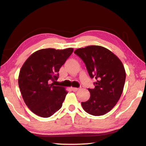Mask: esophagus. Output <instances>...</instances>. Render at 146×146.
Wrapping results in <instances>:
<instances>
[{
	"label": "esophagus",
	"mask_w": 146,
	"mask_h": 146,
	"mask_svg": "<svg viewBox=\"0 0 146 146\" xmlns=\"http://www.w3.org/2000/svg\"><path fill=\"white\" fill-rule=\"evenodd\" d=\"M71 90H72L73 91H77L79 90H80V88H71Z\"/></svg>",
	"instance_id": "esophagus-1"
}]
</instances>
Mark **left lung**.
Wrapping results in <instances>:
<instances>
[{
  "instance_id": "left-lung-1",
  "label": "left lung",
  "mask_w": 146,
  "mask_h": 146,
  "mask_svg": "<svg viewBox=\"0 0 146 146\" xmlns=\"http://www.w3.org/2000/svg\"><path fill=\"white\" fill-rule=\"evenodd\" d=\"M86 64L91 78L95 77V88L88 89L90 98L81 104L86 112L103 115L117 104L122 95L125 71L120 60L111 51L100 46H90L75 51Z\"/></svg>"
}]
</instances>
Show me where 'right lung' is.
<instances>
[{"label":"right lung","instance_id":"1","mask_svg":"<svg viewBox=\"0 0 146 146\" xmlns=\"http://www.w3.org/2000/svg\"><path fill=\"white\" fill-rule=\"evenodd\" d=\"M73 51V48L42 49L33 53L22 66L19 86L26 106L35 114L48 118L61 108L68 91L51 82Z\"/></svg>","mask_w":146,"mask_h":146}]
</instances>
